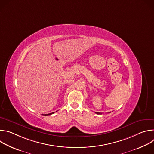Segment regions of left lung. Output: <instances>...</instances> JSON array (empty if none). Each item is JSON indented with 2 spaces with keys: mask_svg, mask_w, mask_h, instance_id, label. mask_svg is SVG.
<instances>
[{
  "mask_svg": "<svg viewBox=\"0 0 154 154\" xmlns=\"http://www.w3.org/2000/svg\"><path fill=\"white\" fill-rule=\"evenodd\" d=\"M96 113H97V114H98V115H101L102 113H98V112H95Z\"/></svg>",
  "mask_w": 154,
  "mask_h": 154,
  "instance_id": "1",
  "label": "left lung"
}]
</instances>
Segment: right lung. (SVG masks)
I'll return each mask as SVG.
<instances>
[{
    "instance_id": "add662e5",
    "label": "right lung",
    "mask_w": 154,
    "mask_h": 154,
    "mask_svg": "<svg viewBox=\"0 0 154 154\" xmlns=\"http://www.w3.org/2000/svg\"><path fill=\"white\" fill-rule=\"evenodd\" d=\"M53 113H54L53 112V113H49V114H46V115H45V116H48V115H52V114H53Z\"/></svg>"
}]
</instances>
